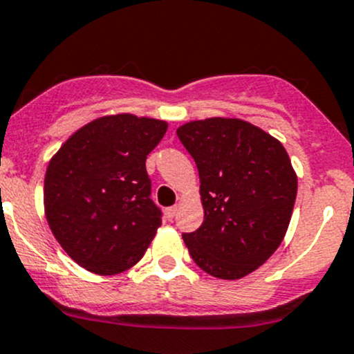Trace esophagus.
<instances>
[{
  "label": "esophagus",
  "instance_id": "obj_1",
  "mask_svg": "<svg viewBox=\"0 0 354 354\" xmlns=\"http://www.w3.org/2000/svg\"><path fill=\"white\" fill-rule=\"evenodd\" d=\"M176 210H178L176 205H174V207H167V209H166V217H167V221H171L174 216H176Z\"/></svg>",
  "mask_w": 354,
  "mask_h": 354
}]
</instances>
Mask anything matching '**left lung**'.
Here are the masks:
<instances>
[{
    "label": "left lung",
    "instance_id": "1",
    "mask_svg": "<svg viewBox=\"0 0 354 354\" xmlns=\"http://www.w3.org/2000/svg\"><path fill=\"white\" fill-rule=\"evenodd\" d=\"M198 167L203 223L183 241L202 270L241 279L284 240L298 178L286 149L238 118H207L176 130Z\"/></svg>",
    "mask_w": 354,
    "mask_h": 354
}]
</instances>
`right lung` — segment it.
I'll list each match as a JSON object with an SVG mask.
<instances>
[{"instance_id":"1","label":"right lung","mask_w":354,"mask_h":354,"mask_svg":"<svg viewBox=\"0 0 354 354\" xmlns=\"http://www.w3.org/2000/svg\"><path fill=\"white\" fill-rule=\"evenodd\" d=\"M167 123L111 114L75 131L49 160L44 212L53 234L80 267L114 276L144 257L160 226L145 159Z\"/></svg>"}]
</instances>
